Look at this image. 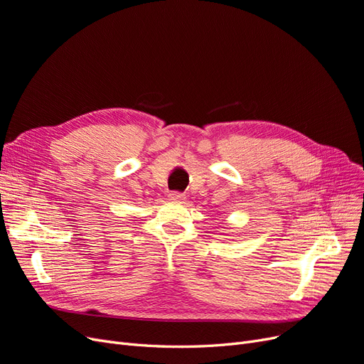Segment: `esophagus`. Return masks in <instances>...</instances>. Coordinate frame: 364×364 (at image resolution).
I'll return each mask as SVG.
<instances>
[{"instance_id": "34e87169", "label": "esophagus", "mask_w": 364, "mask_h": 364, "mask_svg": "<svg viewBox=\"0 0 364 364\" xmlns=\"http://www.w3.org/2000/svg\"><path fill=\"white\" fill-rule=\"evenodd\" d=\"M169 199L175 200V203H181V200L186 199V195L180 193V192H172V193H169Z\"/></svg>"}]
</instances>
